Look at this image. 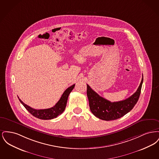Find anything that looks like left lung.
<instances>
[{"instance_id": "1", "label": "left lung", "mask_w": 159, "mask_h": 159, "mask_svg": "<svg viewBox=\"0 0 159 159\" xmlns=\"http://www.w3.org/2000/svg\"><path fill=\"white\" fill-rule=\"evenodd\" d=\"M143 75L137 91L128 98L117 102H110L99 95L87 84V96L91 112L99 119L109 121L116 120L129 113L135 106L139 98Z\"/></svg>"}]
</instances>
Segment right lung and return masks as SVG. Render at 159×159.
<instances>
[{
    "label": "right lung",
    "instance_id": "right-lung-1",
    "mask_svg": "<svg viewBox=\"0 0 159 159\" xmlns=\"http://www.w3.org/2000/svg\"><path fill=\"white\" fill-rule=\"evenodd\" d=\"M75 86V84L70 86L66 91H64L60 100L58 101V102L53 106V107H51L50 108L42 109V110L34 109L30 107V106L25 104L18 97V98L19 99L20 101L21 102V103L26 108V110L33 116L42 120H51L54 118H56L59 115H60L61 114L63 113L67 105V102L69 94L74 89Z\"/></svg>",
    "mask_w": 159,
    "mask_h": 159
}]
</instances>
